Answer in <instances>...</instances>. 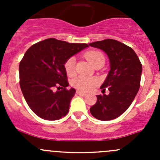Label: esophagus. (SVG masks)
Here are the masks:
<instances>
[{
	"mask_svg": "<svg viewBox=\"0 0 160 160\" xmlns=\"http://www.w3.org/2000/svg\"><path fill=\"white\" fill-rule=\"evenodd\" d=\"M77 94L80 95V96H83V97L86 96V95H87L86 93H84V92H82V91H79V90H77Z\"/></svg>",
	"mask_w": 160,
	"mask_h": 160,
	"instance_id": "obj_1",
	"label": "esophagus"
}]
</instances>
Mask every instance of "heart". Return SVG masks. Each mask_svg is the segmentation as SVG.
Listing matches in <instances>:
<instances>
[{
	"label": "heart",
	"instance_id": "1",
	"mask_svg": "<svg viewBox=\"0 0 160 160\" xmlns=\"http://www.w3.org/2000/svg\"><path fill=\"white\" fill-rule=\"evenodd\" d=\"M85 57L93 66L98 63V62L104 61V56L103 55V53L99 51H94V50L89 51L85 53ZM75 63L76 59L74 57H70L65 62V65H64L65 70L67 75L70 76V77L75 74ZM72 84L77 90L88 91V90L93 89L96 86L97 80L93 77L80 76V77H77L72 80Z\"/></svg>",
	"mask_w": 160,
	"mask_h": 160
}]
</instances>
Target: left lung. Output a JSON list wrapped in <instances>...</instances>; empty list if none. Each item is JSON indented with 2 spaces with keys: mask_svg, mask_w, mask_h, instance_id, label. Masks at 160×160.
Segmentation results:
<instances>
[{
  "mask_svg": "<svg viewBox=\"0 0 160 160\" xmlns=\"http://www.w3.org/2000/svg\"><path fill=\"white\" fill-rule=\"evenodd\" d=\"M90 46L100 49L108 56L110 70L101 85L103 92L97 95V102L90 108L95 118L110 121L122 115L129 108L140 88L142 67L133 49L117 40L105 39L90 43Z\"/></svg>",
  "mask_w": 160,
  "mask_h": 160,
  "instance_id": "8db88e82",
  "label": "left lung"
}]
</instances>
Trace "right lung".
Returning a JSON list of instances; mask_svg holds the SVG:
<instances>
[{
  "label": "right lung",
  "mask_w": 160,
  "mask_h": 160,
  "mask_svg": "<svg viewBox=\"0 0 160 160\" xmlns=\"http://www.w3.org/2000/svg\"><path fill=\"white\" fill-rule=\"evenodd\" d=\"M88 46L51 38L27 50L19 65L20 87L28 105L38 117L58 120L68 113L76 90L66 89L69 83L64 65Z\"/></svg>",
  "instance_id": "obj_1"
}]
</instances>
